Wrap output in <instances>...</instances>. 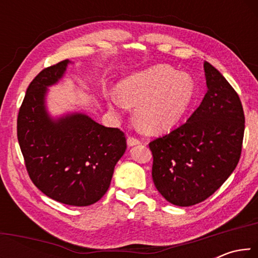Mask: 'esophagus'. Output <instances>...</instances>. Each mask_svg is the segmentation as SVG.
Listing matches in <instances>:
<instances>
[{
    "instance_id": "34e87169",
    "label": "esophagus",
    "mask_w": 258,
    "mask_h": 258,
    "mask_svg": "<svg viewBox=\"0 0 258 258\" xmlns=\"http://www.w3.org/2000/svg\"><path fill=\"white\" fill-rule=\"evenodd\" d=\"M140 143H141V141H140V140L137 139V138H133V137H128L127 138V146L128 147L137 146V145H140Z\"/></svg>"
}]
</instances>
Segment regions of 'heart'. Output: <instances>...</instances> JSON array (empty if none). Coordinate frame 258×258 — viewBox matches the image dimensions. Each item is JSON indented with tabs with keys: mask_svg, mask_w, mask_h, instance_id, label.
Returning <instances> with one entry per match:
<instances>
[{
	"mask_svg": "<svg viewBox=\"0 0 258 258\" xmlns=\"http://www.w3.org/2000/svg\"><path fill=\"white\" fill-rule=\"evenodd\" d=\"M196 97L192 77L168 64H156L133 73L117 85L110 102L123 109L134 106L135 123L147 133H159L177 124Z\"/></svg>",
	"mask_w": 258,
	"mask_h": 258,
	"instance_id": "obj_1",
	"label": "heart"
}]
</instances>
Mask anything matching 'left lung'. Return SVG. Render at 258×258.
I'll return each instance as SVG.
<instances>
[{"mask_svg": "<svg viewBox=\"0 0 258 258\" xmlns=\"http://www.w3.org/2000/svg\"><path fill=\"white\" fill-rule=\"evenodd\" d=\"M204 71L208 90L200 106L186 123L149 143L157 190L181 207L211 197L241 155L244 115L239 95L207 61Z\"/></svg>", "mask_w": 258, "mask_h": 258, "instance_id": "left-lung-1", "label": "left lung"}]
</instances>
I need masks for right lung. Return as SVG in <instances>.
Listing matches in <instances>:
<instances>
[{"mask_svg":"<svg viewBox=\"0 0 258 258\" xmlns=\"http://www.w3.org/2000/svg\"><path fill=\"white\" fill-rule=\"evenodd\" d=\"M69 60L47 67L30 83L17 120V135L30 180L43 194L71 206H89L103 197L113 168L126 150L125 134L85 113L52 118L47 86L58 83Z\"/></svg>","mask_w":258,"mask_h":258,"instance_id":"1","label":"right lung"}]
</instances>
